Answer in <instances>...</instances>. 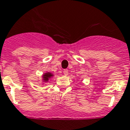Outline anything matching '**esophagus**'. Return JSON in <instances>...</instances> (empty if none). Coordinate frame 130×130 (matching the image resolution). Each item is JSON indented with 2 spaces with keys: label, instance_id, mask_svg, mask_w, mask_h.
Returning a JSON list of instances; mask_svg holds the SVG:
<instances>
[{
  "label": "esophagus",
  "instance_id": "obj_1",
  "mask_svg": "<svg viewBox=\"0 0 130 130\" xmlns=\"http://www.w3.org/2000/svg\"><path fill=\"white\" fill-rule=\"evenodd\" d=\"M63 74L65 75H68V70H67V69H64V70H63Z\"/></svg>",
  "mask_w": 130,
  "mask_h": 130
}]
</instances>
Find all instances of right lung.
Segmentation results:
<instances>
[{
	"mask_svg": "<svg viewBox=\"0 0 130 130\" xmlns=\"http://www.w3.org/2000/svg\"><path fill=\"white\" fill-rule=\"evenodd\" d=\"M54 76V74L51 72H46V73H43L42 75V85H43L44 84H46L47 83L49 80H51V79L52 77Z\"/></svg>",
	"mask_w": 130,
	"mask_h": 130,
	"instance_id": "right-lung-1",
	"label": "right lung"
}]
</instances>
